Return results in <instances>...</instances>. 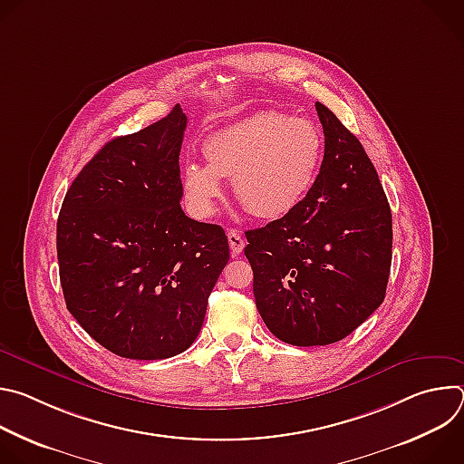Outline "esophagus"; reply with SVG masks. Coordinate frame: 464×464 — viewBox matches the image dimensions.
<instances>
[{
    "mask_svg": "<svg viewBox=\"0 0 464 464\" xmlns=\"http://www.w3.org/2000/svg\"><path fill=\"white\" fill-rule=\"evenodd\" d=\"M227 240H229V247H231V253L233 255H240L242 249H244V238L240 237V233L237 229H229L227 231Z\"/></svg>",
    "mask_w": 464,
    "mask_h": 464,
    "instance_id": "1",
    "label": "esophagus"
}]
</instances>
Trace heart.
Returning <instances> with one entry per match:
<instances>
[{
	"instance_id": "b5f03b06",
	"label": "heart",
	"mask_w": 464,
	"mask_h": 464,
	"mask_svg": "<svg viewBox=\"0 0 464 464\" xmlns=\"http://www.w3.org/2000/svg\"><path fill=\"white\" fill-rule=\"evenodd\" d=\"M324 140L306 117L264 110L211 134L202 152L208 165L181 167V194L196 217H213L231 179L237 200L256 218L290 215L315 183Z\"/></svg>"
}]
</instances>
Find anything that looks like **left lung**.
I'll list each match as a JSON object with an SVG mask.
<instances>
[{"instance_id": "left-lung-1", "label": "left lung", "mask_w": 464, "mask_h": 464, "mask_svg": "<svg viewBox=\"0 0 464 464\" xmlns=\"http://www.w3.org/2000/svg\"><path fill=\"white\" fill-rule=\"evenodd\" d=\"M324 156L314 187L290 215L246 231L253 294L270 333L297 347L349 336L383 301L392 220L358 138L315 102Z\"/></svg>"}]
</instances>
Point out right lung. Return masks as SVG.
<instances>
[{
	"mask_svg": "<svg viewBox=\"0 0 464 464\" xmlns=\"http://www.w3.org/2000/svg\"><path fill=\"white\" fill-rule=\"evenodd\" d=\"M185 128L176 104L161 121L108 141L65 192L58 215L65 306L122 358L187 351L229 260L224 229L181 211Z\"/></svg>",
	"mask_w": 464,
	"mask_h": 464,
	"instance_id": "right-lung-1",
	"label": "right lung"
}]
</instances>
